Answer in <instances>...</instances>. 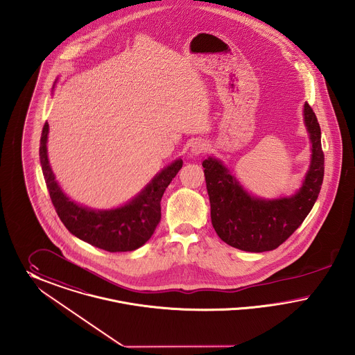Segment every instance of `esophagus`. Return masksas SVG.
Here are the masks:
<instances>
[{
    "label": "esophagus",
    "instance_id": "esophagus-1",
    "mask_svg": "<svg viewBox=\"0 0 355 355\" xmlns=\"http://www.w3.org/2000/svg\"><path fill=\"white\" fill-rule=\"evenodd\" d=\"M207 150V144H205L203 140H195L192 144H191V153L198 156V155H202Z\"/></svg>",
    "mask_w": 355,
    "mask_h": 355
}]
</instances>
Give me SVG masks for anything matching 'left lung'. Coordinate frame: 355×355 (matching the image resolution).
<instances>
[{
  "instance_id": "1",
  "label": "left lung",
  "mask_w": 355,
  "mask_h": 355,
  "mask_svg": "<svg viewBox=\"0 0 355 355\" xmlns=\"http://www.w3.org/2000/svg\"><path fill=\"white\" fill-rule=\"evenodd\" d=\"M304 124L310 133L311 164L298 192L290 198L258 199L247 193L222 162H203L211 203V222L223 242L250 252L271 251L286 242L317 202L324 173L320 127L313 108L304 104Z\"/></svg>"
}]
</instances>
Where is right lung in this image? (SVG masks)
Masks as SVG:
<instances>
[{
	"instance_id": "1",
	"label": "right lung",
	"mask_w": 355,
	"mask_h": 355,
	"mask_svg": "<svg viewBox=\"0 0 355 355\" xmlns=\"http://www.w3.org/2000/svg\"><path fill=\"white\" fill-rule=\"evenodd\" d=\"M48 132L49 124L45 123L40 140L41 168L57 215L68 231L78 239L110 252H125L141 247L160 222L162 198L183 167V160H175L162 169L130 203L116 209L96 211L76 205L57 184L46 153Z\"/></svg>"
}]
</instances>
